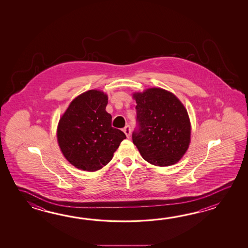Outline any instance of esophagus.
I'll return each instance as SVG.
<instances>
[{
  "label": "esophagus",
  "instance_id": "esophagus-1",
  "mask_svg": "<svg viewBox=\"0 0 248 248\" xmlns=\"http://www.w3.org/2000/svg\"><path fill=\"white\" fill-rule=\"evenodd\" d=\"M123 132L125 133V135H126V137H130V134H131V127H130V126H125L124 128H123Z\"/></svg>",
  "mask_w": 248,
  "mask_h": 248
}]
</instances>
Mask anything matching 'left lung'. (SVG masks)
Here are the masks:
<instances>
[{
	"label": "left lung",
	"instance_id": "8db88e82",
	"mask_svg": "<svg viewBox=\"0 0 248 248\" xmlns=\"http://www.w3.org/2000/svg\"><path fill=\"white\" fill-rule=\"evenodd\" d=\"M133 96L137 106L132 140L142 158L160 167L176 163L190 144V120L185 106L162 89H149Z\"/></svg>",
	"mask_w": 248,
	"mask_h": 248
}]
</instances>
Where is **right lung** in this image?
<instances>
[{
    "instance_id": "right-lung-1",
    "label": "right lung",
    "mask_w": 248,
    "mask_h": 248,
    "mask_svg": "<svg viewBox=\"0 0 248 248\" xmlns=\"http://www.w3.org/2000/svg\"><path fill=\"white\" fill-rule=\"evenodd\" d=\"M107 95L89 90L69 106L60 119L58 141L63 156L77 169L96 171L109 163L126 135L111 126Z\"/></svg>"
}]
</instances>
